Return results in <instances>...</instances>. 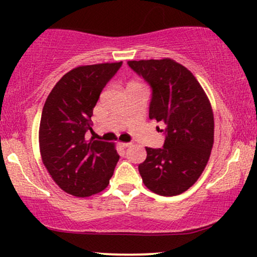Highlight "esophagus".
<instances>
[{
	"instance_id": "1",
	"label": "esophagus",
	"mask_w": 257,
	"mask_h": 257,
	"mask_svg": "<svg viewBox=\"0 0 257 257\" xmlns=\"http://www.w3.org/2000/svg\"><path fill=\"white\" fill-rule=\"evenodd\" d=\"M119 146L123 147V149H126V147L132 146V143H119Z\"/></svg>"
}]
</instances>
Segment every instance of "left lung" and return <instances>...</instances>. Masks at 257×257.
Segmentation results:
<instances>
[{"instance_id":"8db88e82","label":"left lung","mask_w":257,"mask_h":257,"mask_svg":"<svg viewBox=\"0 0 257 257\" xmlns=\"http://www.w3.org/2000/svg\"><path fill=\"white\" fill-rule=\"evenodd\" d=\"M129 67L152 90L150 118L166 124L164 145L146 147L143 182L159 196H178L198 180L214 144V114L199 82L172 59L132 60Z\"/></svg>"}]
</instances>
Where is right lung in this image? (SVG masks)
Masks as SVG:
<instances>
[{
    "label": "right lung",
    "instance_id": "right-lung-1",
    "mask_svg": "<svg viewBox=\"0 0 257 257\" xmlns=\"http://www.w3.org/2000/svg\"><path fill=\"white\" fill-rule=\"evenodd\" d=\"M122 61L85 65L59 79L44 102L40 122L42 162L66 193L89 197L107 187L119 156L113 144L87 140L93 108Z\"/></svg>",
    "mask_w": 257,
    "mask_h": 257
}]
</instances>
